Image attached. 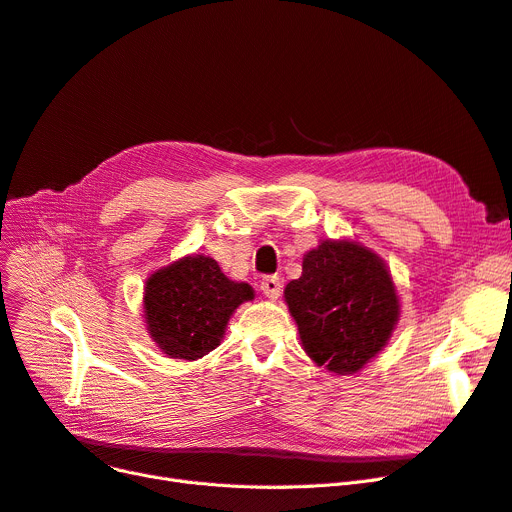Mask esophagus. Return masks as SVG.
<instances>
[{
  "label": "esophagus",
  "instance_id": "obj_1",
  "mask_svg": "<svg viewBox=\"0 0 512 512\" xmlns=\"http://www.w3.org/2000/svg\"><path fill=\"white\" fill-rule=\"evenodd\" d=\"M261 291H263V295L268 297V299H278V295H280V291H282L280 278H278V276H265V278L261 280Z\"/></svg>",
  "mask_w": 512,
  "mask_h": 512
}]
</instances>
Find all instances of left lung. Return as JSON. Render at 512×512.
<instances>
[{"label":"left lung","mask_w":512,"mask_h":512,"mask_svg":"<svg viewBox=\"0 0 512 512\" xmlns=\"http://www.w3.org/2000/svg\"><path fill=\"white\" fill-rule=\"evenodd\" d=\"M303 349L330 372H358L379 353L399 316L385 263L360 244L324 240L284 288Z\"/></svg>","instance_id":"1"}]
</instances>
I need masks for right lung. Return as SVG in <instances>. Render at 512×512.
Wrapping results in <instances>:
<instances>
[{"label": "right lung", "instance_id": "1", "mask_svg": "<svg viewBox=\"0 0 512 512\" xmlns=\"http://www.w3.org/2000/svg\"><path fill=\"white\" fill-rule=\"evenodd\" d=\"M249 299V284L228 280L215 259L194 255L148 278L144 316L152 339L167 355L198 360L219 345L232 311Z\"/></svg>", "mask_w": 512, "mask_h": 512}]
</instances>
